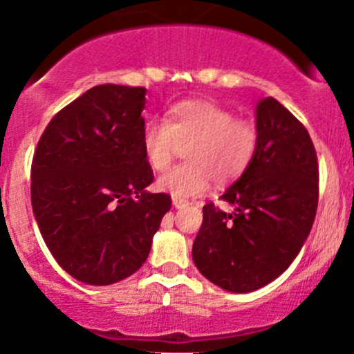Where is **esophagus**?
<instances>
[{
  "mask_svg": "<svg viewBox=\"0 0 354 354\" xmlns=\"http://www.w3.org/2000/svg\"><path fill=\"white\" fill-rule=\"evenodd\" d=\"M173 206L174 207H185V206H188V201L180 199V197H173Z\"/></svg>",
  "mask_w": 354,
  "mask_h": 354,
  "instance_id": "obj_1",
  "label": "esophagus"
}]
</instances>
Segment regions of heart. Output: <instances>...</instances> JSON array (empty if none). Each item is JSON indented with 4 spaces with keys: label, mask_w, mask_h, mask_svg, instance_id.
Returning <instances> with one entry per match:
<instances>
[{
    "label": "heart",
    "mask_w": 354,
    "mask_h": 354,
    "mask_svg": "<svg viewBox=\"0 0 354 354\" xmlns=\"http://www.w3.org/2000/svg\"><path fill=\"white\" fill-rule=\"evenodd\" d=\"M260 132L253 122L236 118L229 108L204 99L174 102L166 120L143 127L141 147L148 166L164 171L185 148L187 162L162 174L157 187L174 197L199 196L216 183L241 176L255 158Z\"/></svg>",
    "instance_id": "1"
}]
</instances>
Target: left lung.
Wrapping results in <instances>:
<instances>
[{
  "label": "left lung",
  "mask_w": 354,
  "mask_h": 354,
  "mask_svg": "<svg viewBox=\"0 0 354 354\" xmlns=\"http://www.w3.org/2000/svg\"><path fill=\"white\" fill-rule=\"evenodd\" d=\"M260 143L255 158L203 207L194 263L206 279L234 293L255 292L281 276L311 232L318 207V157L307 129L274 97L257 104Z\"/></svg>",
  "instance_id": "1"
}]
</instances>
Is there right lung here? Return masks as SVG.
Masks as SVG:
<instances>
[{"label": "right lung", "instance_id": "obj_1", "mask_svg": "<svg viewBox=\"0 0 354 354\" xmlns=\"http://www.w3.org/2000/svg\"><path fill=\"white\" fill-rule=\"evenodd\" d=\"M145 87L97 85L50 120L31 166V204L43 241L75 279L104 286L136 272L171 196L141 147Z\"/></svg>", "mask_w": 354, "mask_h": 354}]
</instances>
